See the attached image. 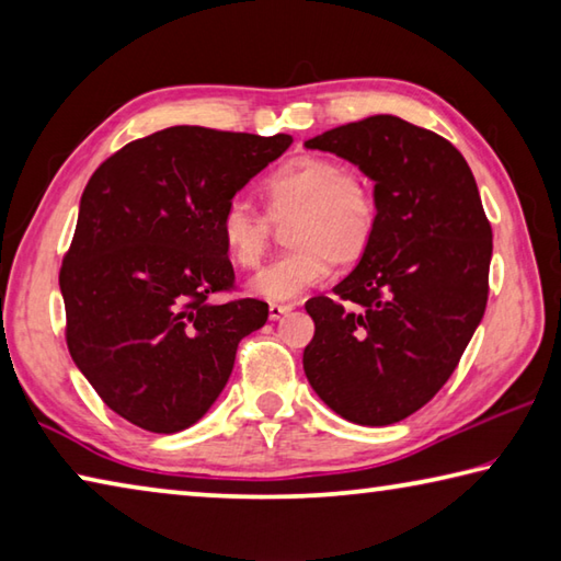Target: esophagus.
<instances>
[{
    "label": "esophagus",
    "instance_id": "1",
    "mask_svg": "<svg viewBox=\"0 0 561 561\" xmlns=\"http://www.w3.org/2000/svg\"><path fill=\"white\" fill-rule=\"evenodd\" d=\"M294 309V304H277V301H272L270 304V319H282L284 314H289V311Z\"/></svg>",
    "mask_w": 561,
    "mask_h": 561
}]
</instances>
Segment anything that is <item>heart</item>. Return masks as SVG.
<instances>
[{"label":"heart","mask_w":561,"mask_h":561,"mask_svg":"<svg viewBox=\"0 0 561 561\" xmlns=\"http://www.w3.org/2000/svg\"><path fill=\"white\" fill-rule=\"evenodd\" d=\"M264 213L242 201L225 207L217 222L222 247L237 267L252 270L267 252L272 222H287L294 247L252 279L264 299L299 297L324 282L334 262L354 267L371 250L378 227V201L371 180L354 168L321 156H299L284 163L262 185Z\"/></svg>","instance_id":"b5f03b06"}]
</instances>
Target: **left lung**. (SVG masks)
<instances>
[{"instance_id":"obj_1","label":"left lung","mask_w":561,"mask_h":561,"mask_svg":"<svg viewBox=\"0 0 561 561\" xmlns=\"http://www.w3.org/2000/svg\"><path fill=\"white\" fill-rule=\"evenodd\" d=\"M304 146L358 165L378 201L366 257L334 297L304 304V374L346 421L391 425L440 391L485 314L492 227L470 165L438 133L371 116Z\"/></svg>"}]
</instances>
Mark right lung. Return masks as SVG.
Wrapping results in <instances>:
<instances>
[{"label":"right lung","mask_w":561,"mask_h":561,"mask_svg":"<svg viewBox=\"0 0 561 561\" xmlns=\"http://www.w3.org/2000/svg\"><path fill=\"white\" fill-rule=\"evenodd\" d=\"M291 136L173 126L103 160L81 195L59 284L66 346L113 413L150 433L201 421L232 374L237 346L264 327L234 291L217 222L237 190Z\"/></svg>","instance_id":"1"}]
</instances>
